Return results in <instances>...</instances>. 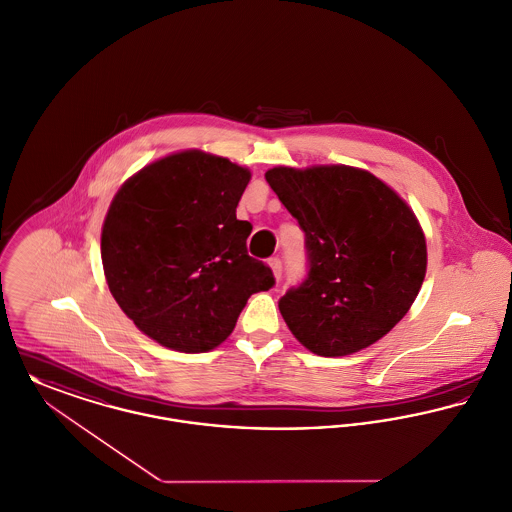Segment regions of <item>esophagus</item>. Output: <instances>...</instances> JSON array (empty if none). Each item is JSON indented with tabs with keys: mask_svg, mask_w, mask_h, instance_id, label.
<instances>
[{
	"mask_svg": "<svg viewBox=\"0 0 512 512\" xmlns=\"http://www.w3.org/2000/svg\"><path fill=\"white\" fill-rule=\"evenodd\" d=\"M269 267H271L272 276H274L276 280H280V276H282V263H280V259H278V257L269 259Z\"/></svg>",
	"mask_w": 512,
	"mask_h": 512,
	"instance_id": "34e87169",
	"label": "esophagus"
}]
</instances>
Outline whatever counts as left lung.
I'll return each mask as SVG.
<instances>
[{
    "label": "left lung",
    "mask_w": 512,
    "mask_h": 512,
    "mask_svg": "<svg viewBox=\"0 0 512 512\" xmlns=\"http://www.w3.org/2000/svg\"><path fill=\"white\" fill-rule=\"evenodd\" d=\"M265 178L300 222L309 255L305 282L278 301L288 329L325 358L375 344L423 284L420 220L385 181L354 166H276Z\"/></svg>",
    "instance_id": "left-lung-1"
}]
</instances>
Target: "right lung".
I'll return each instance as SVG.
<instances>
[{
  "instance_id": "obj_1",
  "label": "right lung",
  "mask_w": 512,
  "mask_h": 512,
  "mask_svg": "<svg viewBox=\"0 0 512 512\" xmlns=\"http://www.w3.org/2000/svg\"><path fill=\"white\" fill-rule=\"evenodd\" d=\"M251 172L189 149L125 181L106 212L102 267L121 311L154 342L185 354L220 346L272 271L247 255L236 207Z\"/></svg>"
}]
</instances>
